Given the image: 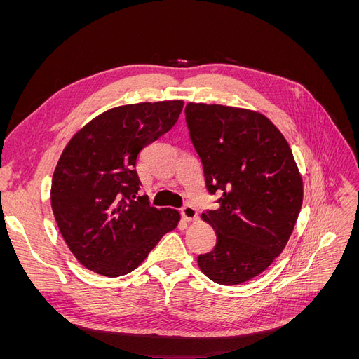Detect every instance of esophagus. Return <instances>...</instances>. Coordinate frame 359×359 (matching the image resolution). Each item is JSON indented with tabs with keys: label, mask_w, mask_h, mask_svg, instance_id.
Here are the masks:
<instances>
[{
	"label": "esophagus",
	"mask_w": 359,
	"mask_h": 359,
	"mask_svg": "<svg viewBox=\"0 0 359 359\" xmlns=\"http://www.w3.org/2000/svg\"><path fill=\"white\" fill-rule=\"evenodd\" d=\"M181 215H182V219L186 220V222H193V220L198 219V211H196V208H194V206L186 205L181 210Z\"/></svg>",
	"instance_id": "esophagus-1"
}]
</instances>
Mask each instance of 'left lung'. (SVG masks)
I'll return each instance as SVG.
<instances>
[{"instance_id":"8db88e82","label":"left lung","mask_w":359,"mask_h":359,"mask_svg":"<svg viewBox=\"0 0 359 359\" xmlns=\"http://www.w3.org/2000/svg\"><path fill=\"white\" fill-rule=\"evenodd\" d=\"M206 189L219 208L203 212L217 243L202 273L223 286L255 278L283 252L302 205V178L285 136L264 114L224 104L186 106Z\"/></svg>"}]
</instances>
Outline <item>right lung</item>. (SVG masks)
<instances>
[{
	"label": "right lung",
	"instance_id": "right-lung-1",
	"mask_svg": "<svg viewBox=\"0 0 359 359\" xmlns=\"http://www.w3.org/2000/svg\"><path fill=\"white\" fill-rule=\"evenodd\" d=\"M182 106L165 100L112 107L62 149L52 177V211L70 252L93 273H132L178 226L177 210H157L147 196L136 198V165L140 151L178 121Z\"/></svg>",
	"mask_w": 359,
	"mask_h": 359
}]
</instances>
